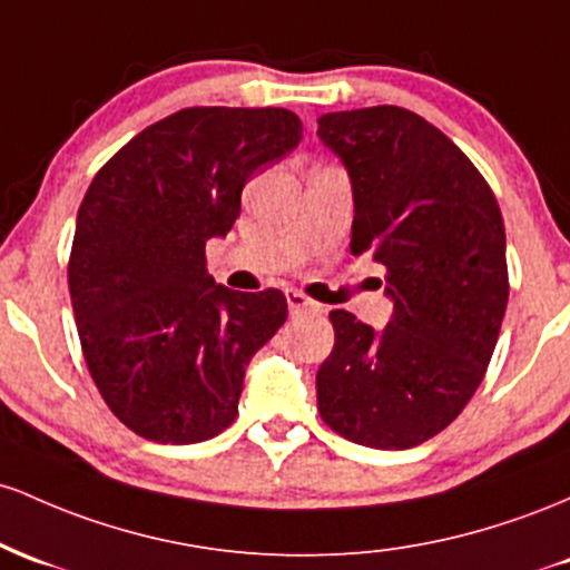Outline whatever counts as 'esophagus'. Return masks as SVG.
Wrapping results in <instances>:
<instances>
[{
  "label": "esophagus",
  "instance_id": "1",
  "mask_svg": "<svg viewBox=\"0 0 570 570\" xmlns=\"http://www.w3.org/2000/svg\"><path fill=\"white\" fill-rule=\"evenodd\" d=\"M285 298H287V309H291V315H298V312H317L320 304L312 302L309 296H304L302 291H285Z\"/></svg>",
  "mask_w": 570,
  "mask_h": 570
}]
</instances>
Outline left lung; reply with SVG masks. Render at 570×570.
I'll list each match as a JSON object with an SVG mask.
<instances>
[{"instance_id": "1", "label": "left lung", "mask_w": 570, "mask_h": 570, "mask_svg": "<svg viewBox=\"0 0 570 570\" xmlns=\"http://www.w3.org/2000/svg\"><path fill=\"white\" fill-rule=\"evenodd\" d=\"M353 183L355 255L387 268L382 331L334 309L317 371L320 417L371 450H409L463 412L509 302L507 232L490 185L460 147L404 107L317 118Z\"/></svg>"}]
</instances>
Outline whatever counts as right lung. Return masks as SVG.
Masks as SVG:
<instances>
[{
    "mask_svg": "<svg viewBox=\"0 0 570 570\" xmlns=\"http://www.w3.org/2000/svg\"><path fill=\"white\" fill-rule=\"evenodd\" d=\"M302 142L283 107H188L96 171L78 209L69 296L101 399L137 436L196 444L239 414L250 357L277 334V287L215 285L204 247L226 236L255 171Z\"/></svg>",
    "mask_w": 570,
    "mask_h": 570,
    "instance_id": "add662e5",
    "label": "right lung"
}]
</instances>
